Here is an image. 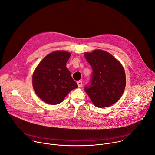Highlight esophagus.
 <instances>
[{"instance_id": "esophagus-1", "label": "esophagus", "mask_w": 155, "mask_h": 155, "mask_svg": "<svg viewBox=\"0 0 155 155\" xmlns=\"http://www.w3.org/2000/svg\"><path fill=\"white\" fill-rule=\"evenodd\" d=\"M77 83H78V85L79 87H81L82 86V81H78L77 82Z\"/></svg>"}]
</instances>
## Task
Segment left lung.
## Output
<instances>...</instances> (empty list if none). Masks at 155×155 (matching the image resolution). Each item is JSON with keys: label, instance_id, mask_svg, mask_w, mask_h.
Returning <instances> with one entry per match:
<instances>
[{"label": "left lung", "instance_id": "1", "mask_svg": "<svg viewBox=\"0 0 155 155\" xmlns=\"http://www.w3.org/2000/svg\"><path fill=\"white\" fill-rule=\"evenodd\" d=\"M92 66L91 84L85 91L97 107H107L122 97L126 85L124 68L109 53L97 49L84 54Z\"/></svg>", "mask_w": 155, "mask_h": 155}]
</instances>
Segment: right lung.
I'll return each instance as SVG.
<instances>
[{
    "mask_svg": "<svg viewBox=\"0 0 155 155\" xmlns=\"http://www.w3.org/2000/svg\"><path fill=\"white\" fill-rule=\"evenodd\" d=\"M71 53L57 50L46 55L34 70L33 87L37 96L51 105L62 102L68 93L78 87L66 68Z\"/></svg>",
    "mask_w": 155,
    "mask_h": 155,
    "instance_id": "right-lung-1",
    "label": "right lung"
}]
</instances>
